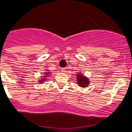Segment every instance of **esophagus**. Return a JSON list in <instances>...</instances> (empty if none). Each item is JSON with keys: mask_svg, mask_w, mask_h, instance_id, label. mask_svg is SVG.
<instances>
[{"mask_svg": "<svg viewBox=\"0 0 132 132\" xmlns=\"http://www.w3.org/2000/svg\"><path fill=\"white\" fill-rule=\"evenodd\" d=\"M60 70H61V72H64L66 71V69H65V68H61Z\"/></svg>", "mask_w": 132, "mask_h": 132, "instance_id": "34e87169", "label": "esophagus"}]
</instances>
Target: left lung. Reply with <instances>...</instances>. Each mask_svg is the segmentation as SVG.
<instances>
[{
	"instance_id": "8db88e82",
	"label": "left lung",
	"mask_w": 132,
	"mask_h": 132,
	"mask_svg": "<svg viewBox=\"0 0 132 132\" xmlns=\"http://www.w3.org/2000/svg\"><path fill=\"white\" fill-rule=\"evenodd\" d=\"M76 82L80 87L85 88L88 87L90 84V79L85 76L84 74H82L80 72L77 73L76 75Z\"/></svg>"
}]
</instances>
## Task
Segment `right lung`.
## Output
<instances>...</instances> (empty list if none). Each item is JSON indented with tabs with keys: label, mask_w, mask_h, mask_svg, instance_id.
Masks as SVG:
<instances>
[{
	"label": "right lung",
	"mask_w": 132,
	"mask_h": 132,
	"mask_svg": "<svg viewBox=\"0 0 132 132\" xmlns=\"http://www.w3.org/2000/svg\"><path fill=\"white\" fill-rule=\"evenodd\" d=\"M51 72H51L50 70H49V69L46 70L45 72H44V75L42 76L41 78H39V79L38 80V82L41 83V84H44V82H45L47 80V77L50 76Z\"/></svg>",
	"instance_id": "obj_1"
}]
</instances>
